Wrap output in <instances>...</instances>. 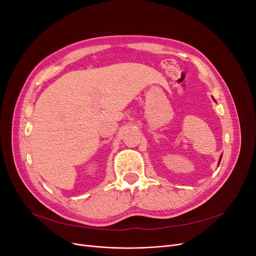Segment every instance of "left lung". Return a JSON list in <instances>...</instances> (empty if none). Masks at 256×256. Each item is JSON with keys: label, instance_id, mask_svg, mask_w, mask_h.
Listing matches in <instances>:
<instances>
[{"label": "left lung", "instance_id": "obj_1", "mask_svg": "<svg viewBox=\"0 0 256 256\" xmlns=\"http://www.w3.org/2000/svg\"><path fill=\"white\" fill-rule=\"evenodd\" d=\"M220 161H221V158H220Z\"/></svg>", "mask_w": 256, "mask_h": 256}]
</instances>
